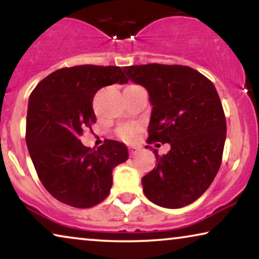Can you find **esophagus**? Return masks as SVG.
Masks as SVG:
<instances>
[{"label":"esophagus","mask_w":259,"mask_h":259,"mask_svg":"<svg viewBox=\"0 0 259 259\" xmlns=\"http://www.w3.org/2000/svg\"><path fill=\"white\" fill-rule=\"evenodd\" d=\"M139 148L136 147V146H130L128 147V152H130V155L131 157H134V155H137L138 153H139Z\"/></svg>","instance_id":"1"}]
</instances>
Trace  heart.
Returning a JSON list of instances; mask_svg holds the SVG:
<instances>
[{
    "label": "heart",
    "mask_w": 259,
    "mask_h": 259,
    "mask_svg": "<svg viewBox=\"0 0 259 259\" xmlns=\"http://www.w3.org/2000/svg\"><path fill=\"white\" fill-rule=\"evenodd\" d=\"M137 132H138V127L134 125H130V126H125V127H122V128H120L118 132V136L121 138L122 140L130 141L133 139L134 136L137 134Z\"/></svg>",
    "instance_id": "obj_1"
}]
</instances>
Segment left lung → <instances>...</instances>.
Here are the masks:
<instances>
[{
	"label": "left lung",
	"instance_id": "1",
	"mask_svg": "<svg viewBox=\"0 0 259 259\" xmlns=\"http://www.w3.org/2000/svg\"><path fill=\"white\" fill-rule=\"evenodd\" d=\"M127 79L146 88L152 113L148 143L169 144L168 153L141 179L145 196L166 208L193 203L222 164L226 120L214 84L186 66L125 67Z\"/></svg>",
	"mask_w": 259,
	"mask_h": 259
}]
</instances>
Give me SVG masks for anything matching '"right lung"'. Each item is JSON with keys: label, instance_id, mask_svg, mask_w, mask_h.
Instances as JSON below:
<instances>
[{"label": "right lung", "instance_id": "right-lung-1", "mask_svg": "<svg viewBox=\"0 0 259 259\" xmlns=\"http://www.w3.org/2000/svg\"><path fill=\"white\" fill-rule=\"evenodd\" d=\"M120 67L75 66L49 74L31 92L26 143L45 189L55 199L86 208L101 203L113 185V168L128 159L126 145L107 140L98 150L80 137L97 121L93 98L102 87L127 83Z\"/></svg>", "mask_w": 259, "mask_h": 259}]
</instances>
